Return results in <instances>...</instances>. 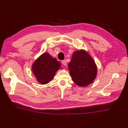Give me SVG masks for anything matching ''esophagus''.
Segmentation results:
<instances>
[{"label":"esophagus","mask_w":128,"mask_h":128,"mask_svg":"<svg viewBox=\"0 0 128 128\" xmlns=\"http://www.w3.org/2000/svg\"><path fill=\"white\" fill-rule=\"evenodd\" d=\"M62 64L64 65V66H66L67 63H66V60H62Z\"/></svg>","instance_id":"1"}]
</instances>
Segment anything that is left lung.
Returning a JSON list of instances; mask_svg holds the SVG:
<instances>
[{
  "label": "left lung",
  "mask_w": 128,
  "mask_h": 128,
  "mask_svg": "<svg viewBox=\"0 0 128 128\" xmlns=\"http://www.w3.org/2000/svg\"><path fill=\"white\" fill-rule=\"evenodd\" d=\"M70 74L76 85L85 86L93 82L97 74V67L94 60L84 50L76 51L69 62Z\"/></svg>",
  "instance_id": "8db88e82"
}]
</instances>
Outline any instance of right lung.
I'll list each match as a JSON object with an SVG mask.
<instances>
[{
  "label": "right lung",
  "mask_w": 128,
  "mask_h": 128,
  "mask_svg": "<svg viewBox=\"0 0 128 128\" xmlns=\"http://www.w3.org/2000/svg\"><path fill=\"white\" fill-rule=\"evenodd\" d=\"M60 63L50 54H42L32 65V71L37 81L42 84H46L53 79Z\"/></svg>",
  "instance_id": "1"
}]
</instances>
